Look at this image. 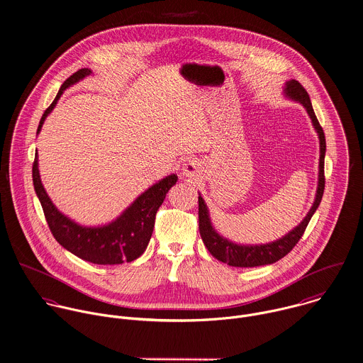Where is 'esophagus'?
<instances>
[{
  "mask_svg": "<svg viewBox=\"0 0 363 363\" xmlns=\"http://www.w3.org/2000/svg\"><path fill=\"white\" fill-rule=\"evenodd\" d=\"M184 175L189 177V178H196L199 175V164L198 161H188L184 164Z\"/></svg>",
  "mask_w": 363,
  "mask_h": 363,
  "instance_id": "obj_1",
  "label": "esophagus"
}]
</instances>
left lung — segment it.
I'll list each match as a JSON object with an SVG mask.
<instances>
[{"instance_id": "left-lung-1", "label": "left lung", "mask_w": 363, "mask_h": 363, "mask_svg": "<svg viewBox=\"0 0 363 363\" xmlns=\"http://www.w3.org/2000/svg\"><path fill=\"white\" fill-rule=\"evenodd\" d=\"M284 91L290 99L300 102L306 108V111H307V113H308V116L313 122V126H314L315 132L318 133V139H320V164H318V185H317L315 199H314V203H313L311 209L308 211L307 216L303 218V221L298 225H296L291 231H289L286 235H284L282 238H279L277 241H272V242H268V244H261V245H240V244H235V242L228 241L227 238L221 237L218 231L213 228L212 221L209 218L208 206H206L203 198L199 195V199H198V202H199V231H201V237L203 240V244L206 245L209 252L216 259L230 265V267L252 268V267L269 265V264H274V262L279 261L285 255H288L290 251L293 250V247L301 238L310 218L317 211V208L321 202L323 194H324V186H325V177H324L325 136H324L323 128L320 126V123L315 118V113L313 111L311 101H310V96H308L307 91L303 88V85L298 81L290 79L285 84Z\"/></svg>"}]
</instances>
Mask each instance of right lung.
<instances>
[{"label": "right lung", "instance_id": "add662e5", "mask_svg": "<svg viewBox=\"0 0 363 363\" xmlns=\"http://www.w3.org/2000/svg\"><path fill=\"white\" fill-rule=\"evenodd\" d=\"M91 74L89 69H81L70 75L60 86L55 101L45 111L38 133L45 119L56 106L63 91ZM35 192L43 208V213L53 237L60 245L78 258L98 265H118L132 262L139 258L147 248L152 234L154 221L158 208L162 205L168 191L177 184L178 177L171 174L143 192L119 218L109 224L99 227L79 225L72 218L65 216L48 196L39 175L38 151L32 167Z\"/></svg>", "mask_w": 363, "mask_h": 363}]
</instances>
